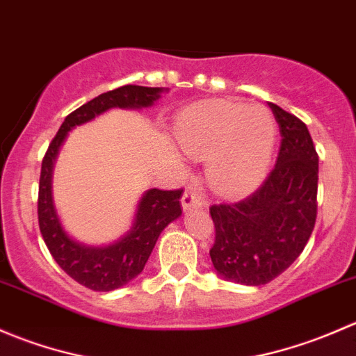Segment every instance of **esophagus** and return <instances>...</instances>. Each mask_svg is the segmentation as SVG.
I'll list each match as a JSON object with an SVG mask.
<instances>
[{
  "label": "esophagus",
  "mask_w": 356,
  "mask_h": 356,
  "mask_svg": "<svg viewBox=\"0 0 356 356\" xmlns=\"http://www.w3.org/2000/svg\"><path fill=\"white\" fill-rule=\"evenodd\" d=\"M181 203H182V208H184V211L191 210V208L195 207H204L203 198H201L198 193L193 191V189H186L184 195H182L181 198Z\"/></svg>",
  "instance_id": "esophagus-1"
}]
</instances>
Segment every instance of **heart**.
Listing matches in <instances>:
<instances>
[{"label":"heart","mask_w":356,"mask_h":356,"mask_svg":"<svg viewBox=\"0 0 356 356\" xmlns=\"http://www.w3.org/2000/svg\"><path fill=\"white\" fill-rule=\"evenodd\" d=\"M177 141L189 156L208 161V181L224 195L250 191L261 179L275 145V120L261 105L215 102L188 110Z\"/></svg>","instance_id":"obj_1"}]
</instances>
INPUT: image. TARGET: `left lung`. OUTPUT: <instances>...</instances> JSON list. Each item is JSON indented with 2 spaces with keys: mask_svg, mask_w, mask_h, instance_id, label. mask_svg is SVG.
Masks as SVG:
<instances>
[{
  "mask_svg": "<svg viewBox=\"0 0 356 356\" xmlns=\"http://www.w3.org/2000/svg\"><path fill=\"white\" fill-rule=\"evenodd\" d=\"M281 131L277 161L245 200L210 207L215 270L246 286L274 281L301 254L317 218L318 155L303 120L268 103Z\"/></svg>",
  "mask_w": 356,
  "mask_h": 356,
  "instance_id": "1",
  "label": "left lung"
}]
</instances>
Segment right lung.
Returning <instances> with one entry per match:
<instances>
[{"instance_id": "1", "label": "right lung", "mask_w": 356, "mask_h": 356, "mask_svg": "<svg viewBox=\"0 0 356 356\" xmlns=\"http://www.w3.org/2000/svg\"><path fill=\"white\" fill-rule=\"evenodd\" d=\"M160 88L120 86L103 92L86 105L67 115L65 122L49 143L42 158L39 177L38 220L39 231L56 264L79 284L92 291H113L127 284L141 274L152 254L160 232L182 213V189H149L139 203L132 231L108 248H88L67 236L56 217L51 200V170L67 132L75 125L91 120L103 111L120 108H141L153 105L160 98Z\"/></svg>"}]
</instances>
